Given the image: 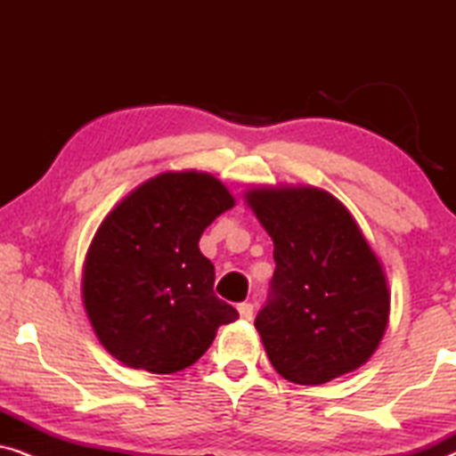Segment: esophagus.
Instances as JSON below:
<instances>
[{
  "label": "esophagus",
  "instance_id": "esophagus-1",
  "mask_svg": "<svg viewBox=\"0 0 456 456\" xmlns=\"http://www.w3.org/2000/svg\"><path fill=\"white\" fill-rule=\"evenodd\" d=\"M236 309H239V315L242 317V320H251V317H253V305L251 303H240Z\"/></svg>",
  "mask_w": 456,
  "mask_h": 456
}]
</instances>
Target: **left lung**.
I'll list each match as a JSON object with an SVG mask.
<instances>
[{"mask_svg": "<svg viewBox=\"0 0 456 456\" xmlns=\"http://www.w3.org/2000/svg\"><path fill=\"white\" fill-rule=\"evenodd\" d=\"M245 201L273 240L272 297L255 320L273 370L303 386L359 370L384 338L390 289L357 220L317 186H253Z\"/></svg>", "mask_w": 456, "mask_h": 456, "instance_id": "left-lung-1", "label": "left lung"}]
</instances>
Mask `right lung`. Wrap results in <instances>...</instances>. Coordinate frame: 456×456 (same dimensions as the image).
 <instances>
[{
    "label": "right lung",
    "instance_id": "add662e5",
    "mask_svg": "<svg viewBox=\"0 0 456 456\" xmlns=\"http://www.w3.org/2000/svg\"><path fill=\"white\" fill-rule=\"evenodd\" d=\"M234 208L208 172H161L103 217L83 265L80 295L97 340L120 363L174 373L199 361L232 305L216 297L203 230Z\"/></svg>",
    "mask_w": 456,
    "mask_h": 456
}]
</instances>
